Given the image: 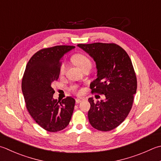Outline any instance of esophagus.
Listing matches in <instances>:
<instances>
[{
  "label": "esophagus",
  "instance_id": "obj_1",
  "mask_svg": "<svg viewBox=\"0 0 161 161\" xmlns=\"http://www.w3.org/2000/svg\"><path fill=\"white\" fill-rule=\"evenodd\" d=\"M82 100H83V98H77L76 100H75V101H76L77 104H79V103L82 101Z\"/></svg>",
  "mask_w": 161,
  "mask_h": 161
}]
</instances>
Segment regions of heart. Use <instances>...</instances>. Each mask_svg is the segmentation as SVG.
<instances>
[{
  "mask_svg": "<svg viewBox=\"0 0 161 161\" xmlns=\"http://www.w3.org/2000/svg\"><path fill=\"white\" fill-rule=\"evenodd\" d=\"M72 61L81 69L84 68L87 65L91 66V61L90 58L84 53H76V54H75L72 56ZM65 71V65L63 64L61 66V68H60V72H61V74H64ZM80 93H81V91H80Z\"/></svg>",
  "mask_w": 161,
  "mask_h": 161,
  "instance_id": "obj_1",
  "label": "heart"
}]
</instances>
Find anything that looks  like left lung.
<instances>
[{
    "mask_svg": "<svg viewBox=\"0 0 161 161\" xmlns=\"http://www.w3.org/2000/svg\"><path fill=\"white\" fill-rule=\"evenodd\" d=\"M96 62L97 78L90 84L92 93L104 94L105 100L94 102L88 117L98 130L109 131L127 117L137 91V78L133 64L125 50L114 43L79 44Z\"/></svg>",
    "mask_w": 161,
    "mask_h": 161,
    "instance_id": "8db88e82",
    "label": "left lung"
}]
</instances>
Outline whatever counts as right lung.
Masks as SVG:
<instances>
[{
  "instance_id": "obj_1",
  "label": "right lung",
  "mask_w": 161,
  "mask_h": 161,
  "mask_svg": "<svg viewBox=\"0 0 161 161\" xmlns=\"http://www.w3.org/2000/svg\"><path fill=\"white\" fill-rule=\"evenodd\" d=\"M75 47L59 45L37 52L28 62L22 79L21 89L28 112L49 132L55 133L67 127L73 113L75 99H53L55 91L52 84L59 77L63 56Z\"/></svg>"
}]
</instances>
